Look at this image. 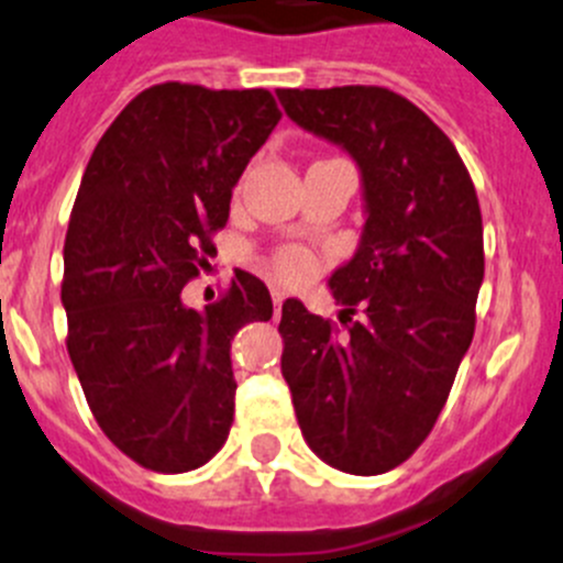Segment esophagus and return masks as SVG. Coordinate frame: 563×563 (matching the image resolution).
Wrapping results in <instances>:
<instances>
[{"label": "esophagus", "mask_w": 563, "mask_h": 563, "mask_svg": "<svg viewBox=\"0 0 563 563\" xmlns=\"http://www.w3.org/2000/svg\"><path fill=\"white\" fill-rule=\"evenodd\" d=\"M271 298H274V309H276V314H279V309L284 303V292L279 287H274V289H271Z\"/></svg>", "instance_id": "1"}]
</instances>
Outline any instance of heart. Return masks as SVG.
<instances>
[{
  "mask_svg": "<svg viewBox=\"0 0 563 563\" xmlns=\"http://www.w3.org/2000/svg\"><path fill=\"white\" fill-rule=\"evenodd\" d=\"M317 263L303 246H282L271 260V274L282 284H300L314 274Z\"/></svg>",
  "mask_w": 563,
  "mask_h": 563,
  "instance_id": "b5f03b06",
  "label": "heart"
}]
</instances>
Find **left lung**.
I'll use <instances>...</instances> for the list:
<instances>
[{
	"instance_id": "1",
	"label": "left lung",
	"mask_w": 563,
	"mask_h": 563,
	"mask_svg": "<svg viewBox=\"0 0 563 563\" xmlns=\"http://www.w3.org/2000/svg\"><path fill=\"white\" fill-rule=\"evenodd\" d=\"M276 95L300 128L353 155L369 213L355 257L331 276L347 331L289 298L282 375L311 452L375 476L427 441L471 347L484 279L476 188L452 139L405 95L372 85Z\"/></svg>"
}]
</instances>
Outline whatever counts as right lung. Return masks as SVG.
Here are the masks:
<instances>
[{
	"label": "right lung",
	"instance_id": "obj_1",
	"mask_svg": "<svg viewBox=\"0 0 563 563\" xmlns=\"http://www.w3.org/2000/svg\"><path fill=\"white\" fill-rule=\"evenodd\" d=\"M279 120L263 87L164 81L117 114L81 177L65 235V344L103 435L147 471L199 468L230 435V344L271 320L268 287L235 271L205 311L180 292L213 257L232 188Z\"/></svg>",
	"mask_w": 563,
	"mask_h": 563
}]
</instances>
